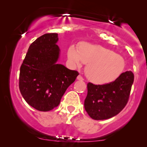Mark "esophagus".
<instances>
[{
	"mask_svg": "<svg viewBox=\"0 0 147 147\" xmlns=\"http://www.w3.org/2000/svg\"><path fill=\"white\" fill-rule=\"evenodd\" d=\"M77 79H78V80H84L83 77H82V76H81V75L77 76Z\"/></svg>",
	"mask_w": 147,
	"mask_h": 147,
	"instance_id": "1",
	"label": "esophagus"
}]
</instances>
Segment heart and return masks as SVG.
Here are the masks:
<instances>
[{
  "mask_svg": "<svg viewBox=\"0 0 147 147\" xmlns=\"http://www.w3.org/2000/svg\"><path fill=\"white\" fill-rule=\"evenodd\" d=\"M68 58L72 65L80 67L86 63L85 69L87 78L96 84L113 82L122 74L125 61L119 55L100 45L80 43L79 50L71 45L68 50Z\"/></svg>",
  "mask_w": 147,
  "mask_h": 147,
  "instance_id": "b5f03b06",
  "label": "heart"
}]
</instances>
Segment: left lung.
<instances>
[{"instance_id":"8db88e82","label":"left lung","mask_w":147,"mask_h":147,"mask_svg":"<svg viewBox=\"0 0 147 147\" xmlns=\"http://www.w3.org/2000/svg\"><path fill=\"white\" fill-rule=\"evenodd\" d=\"M134 75L131 71L121 74L114 82L103 85L88 83L84 108L93 119L113 117L122 111L129 101Z\"/></svg>"}]
</instances>
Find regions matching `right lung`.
<instances>
[{"mask_svg":"<svg viewBox=\"0 0 147 147\" xmlns=\"http://www.w3.org/2000/svg\"><path fill=\"white\" fill-rule=\"evenodd\" d=\"M58 34L42 35L30 45L19 74V89L29 105L40 111H51L59 104L79 72L57 63L60 49Z\"/></svg>","mask_w":147,"mask_h":147,"instance_id":"add662e5","label":"right lung"}]
</instances>
